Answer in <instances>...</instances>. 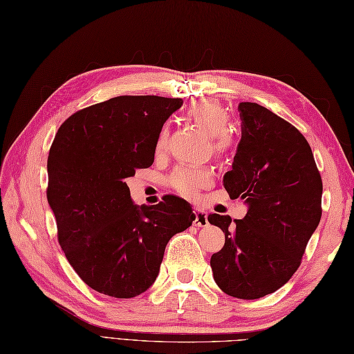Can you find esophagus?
I'll list each match as a JSON object with an SVG mask.
<instances>
[{"label":"esophagus","instance_id":"34e87169","mask_svg":"<svg viewBox=\"0 0 354 354\" xmlns=\"http://www.w3.org/2000/svg\"><path fill=\"white\" fill-rule=\"evenodd\" d=\"M194 226H199V227H205V226H208L209 225V221H208V216H207V212H205L203 209H199V208H196L194 211Z\"/></svg>","mask_w":354,"mask_h":354}]
</instances>
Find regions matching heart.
I'll list each match as a JSON object with an SVG mask.
<instances>
[{
	"label": "heart",
	"instance_id": "1",
	"mask_svg": "<svg viewBox=\"0 0 354 354\" xmlns=\"http://www.w3.org/2000/svg\"><path fill=\"white\" fill-rule=\"evenodd\" d=\"M187 116L199 127L205 134L211 136L212 149L217 155H225L232 149L234 140L226 129L229 114L227 111L217 102L212 101H197L188 109ZM167 140V128L162 127L158 131L155 149L161 152L166 147ZM214 174L208 167H196V166H184L178 167L170 178V185L175 190L185 197H196L203 188H208L212 184Z\"/></svg>",
	"mask_w": 354,
	"mask_h": 354
}]
</instances>
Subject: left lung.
<instances>
[{"mask_svg":"<svg viewBox=\"0 0 354 354\" xmlns=\"http://www.w3.org/2000/svg\"><path fill=\"white\" fill-rule=\"evenodd\" d=\"M241 140L223 185L248 205L243 220L209 214L225 234L211 257L218 288L253 300L277 291L297 271L322 220L323 183L308 140L266 106L240 102Z\"/></svg>","mask_w":354,"mask_h":354,"instance_id":"obj_1","label":"left lung"}]
</instances>
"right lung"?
Listing matches in <instances>:
<instances>
[{
    "mask_svg": "<svg viewBox=\"0 0 354 354\" xmlns=\"http://www.w3.org/2000/svg\"><path fill=\"white\" fill-rule=\"evenodd\" d=\"M183 100L116 96L66 119L48 155V190L57 236L90 288L131 299L155 282L171 236L190 227L187 201L134 205L125 179L152 166L155 142Z\"/></svg>",
    "mask_w": 354,
    "mask_h": 354,
    "instance_id": "obj_1",
    "label": "right lung"
}]
</instances>
